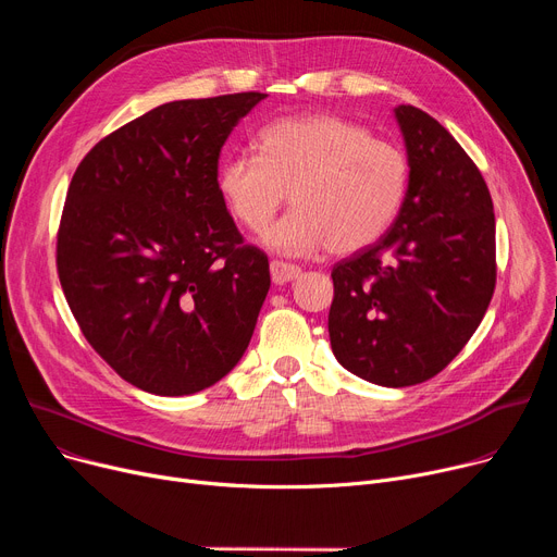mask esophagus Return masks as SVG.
<instances>
[{
  "instance_id": "obj_1",
  "label": "esophagus",
  "mask_w": 557,
  "mask_h": 557,
  "mask_svg": "<svg viewBox=\"0 0 557 557\" xmlns=\"http://www.w3.org/2000/svg\"><path fill=\"white\" fill-rule=\"evenodd\" d=\"M302 269L296 267V263H286L280 259L271 261V277L275 284H286V282H294L296 277H300Z\"/></svg>"
}]
</instances>
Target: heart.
Wrapping results in <instances>:
<instances>
[{
  "label": "heart",
  "instance_id": "b5f03b06",
  "mask_svg": "<svg viewBox=\"0 0 557 557\" xmlns=\"http://www.w3.org/2000/svg\"><path fill=\"white\" fill-rule=\"evenodd\" d=\"M257 146L259 156L221 162L216 187L230 214L255 234L271 225L290 191L296 208L267 234L280 252H357L382 237L401 208L408 160L366 126L334 114L282 116L259 131Z\"/></svg>",
  "mask_w": 557,
  "mask_h": 557
}]
</instances>
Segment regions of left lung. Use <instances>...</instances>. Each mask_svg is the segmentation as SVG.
Returning <instances> with one entry per match:
<instances>
[{
  "mask_svg": "<svg viewBox=\"0 0 557 557\" xmlns=\"http://www.w3.org/2000/svg\"><path fill=\"white\" fill-rule=\"evenodd\" d=\"M408 189L391 230L332 269V352L376 386L404 388L445 370L472 338L496 286L492 196L451 133L397 106Z\"/></svg>",
  "mask_w": 557,
  "mask_h": 557,
  "instance_id": "obj_1",
  "label": "left lung"
}]
</instances>
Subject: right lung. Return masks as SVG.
I'll return each instance as SVG.
<instances>
[{
  "label": "right lung",
  "instance_id": "right-lung-1",
  "mask_svg": "<svg viewBox=\"0 0 557 557\" xmlns=\"http://www.w3.org/2000/svg\"><path fill=\"white\" fill-rule=\"evenodd\" d=\"M267 95L171 101L97 141L55 234L65 300L95 352L153 395H191L244 357L269 257L216 187L225 139Z\"/></svg>",
  "mask_w": 557,
  "mask_h": 557
}]
</instances>
